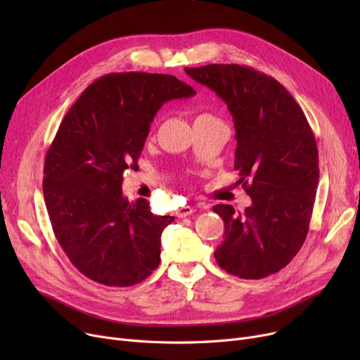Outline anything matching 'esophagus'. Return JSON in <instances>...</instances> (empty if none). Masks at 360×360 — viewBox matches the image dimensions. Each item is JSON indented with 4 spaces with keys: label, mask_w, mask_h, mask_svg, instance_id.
<instances>
[{
    "label": "esophagus",
    "mask_w": 360,
    "mask_h": 360,
    "mask_svg": "<svg viewBox=\"0 0 360 360\" xmlns=\"http://www.w3.org/2000/svg\"><path fill=\"white\" fill-rule=\"evenodd\" d=\"M195 212V207H191V205H185V207H181L179 210H176V216L178 217H186L190 216Z\"/></svg>",
    "instance_id": "esophagus-1"
}]
</instances>
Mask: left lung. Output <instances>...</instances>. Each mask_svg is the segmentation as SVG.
I'll return each mask as SVG.
<instances>
[{
	"label": "left lung",
	"instance_id": "1",
	"mask_svg": "<svg viewBox=\"0 0 360 360\" xmlns=\"http://www.w3.org/2000/svg\"><path fill=\"white\" fill-rule=\"evenodd\" d=\"M223 99L236 131L235 170L252 204L213 212L224 221L214 258L229 274L262 278L277 273L304 245L319 179L318 147L305 113L270 75L238 64L185 68Z\"/></svg>",
	"mask_w": 360,
	"mask_h": 360
}]
</instances>
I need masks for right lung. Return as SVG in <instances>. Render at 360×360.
I'll return each instance as SVG.
<instances>
[{
    "label": "right lung",
    "instance_id": "obj_1",
    "mask_svg": "<svg viewBox=\"0 0 360 360\" xmlns=\"http://www.w3.org/2000/svg\"><path fill=\"white\" fill-rule=\"evenodd\" d=\"M194 94L169 74L112 72L64 117L45 158L44 197L56 240L90 280L127 288L158 269L160 236L174 217L155 216L146 198H124L122 175L137 167L162 105Z\"/></svg>",
    "mask_w": 360,
    "mask_h": 360
}]
</instances>
